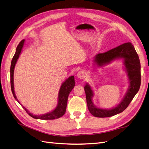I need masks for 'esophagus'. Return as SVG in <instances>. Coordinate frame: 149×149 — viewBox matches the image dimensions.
Here are the masks:
<instances>
[{"instance_id":"34e87169","label":"esophagus","mask_w":149,"mask_h":149,"mask_svg":"<svg viewBox=\"0 0 149 149\" xmlns=\"http://www.w3.org/2000/svg\"><path fill=\"white\" fill-rule=\"evenodd\" d=\"M77 76L78 78L81 79H83L85 78L86 76V72L84 71H79L77 74Z\"/></svg>"}]
</instances>
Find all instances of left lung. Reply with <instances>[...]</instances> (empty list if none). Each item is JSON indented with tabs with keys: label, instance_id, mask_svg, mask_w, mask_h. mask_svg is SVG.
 Masks as SVG:
<instances>
[{
	"label": "left lung",
	"instance_id": "1",
	"mask_svg": "<svg viewBox=\"0 0 149 149\" xmlns=\"http://www.w3.org/2000/svg\"><path fill=\"white\" fill-rule=\"evenodd\" d=\"M120 58L124 60L125 70L129 77V86L125 95L118 106L110 109H102L94 106L92 100L94 96L93 90L88 83L84 85L88 109L90 113L97 118H107L123 112L128 107L141 86V63L131 43L122 44L105 53L97 54L94 58V62L97 66H102L110 63L112 61Z\"/></svg>",
	"mask_w": 149,
	"mask_h": 149
}]
</instances>
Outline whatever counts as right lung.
<instances>
[{
	"label": "right lung",
	"instance_id": "obj_1",
	"mask_svg": "<svg viewBox=\"0 0 149 149\" xmlns=\"http://www.w3.org/2000/svg\"><path fill=\"white\" fill-rule=\"evenodd\" d=\"M25 40H22V41L18 45V46L16 48V52L14 56H13L10 66V85H11V89L13 95V97L15 100L18 101L19 104L20 102L17 100V98L15 96V91H14V84H13V72H14V68L17 60L19 59V56L21 53L22 48L24 47ZM75 85L74 78L73 76H71L68 79L65 80V81L62 83L61 88L60 89L59 93H58V104L56 108L52 111L48 112V113L42 114V115H34L31 114L29 111L26 108L22 105V107L25 110L29 116L32 117L34 119H42V120H52L55 119L61 118V116H63L66 112V109L67 106V102L69 94L71 91V90L73 89Z\"/></svg>",
	"mask_w": 149,
	"mask_h": 149
}]
</instances>
